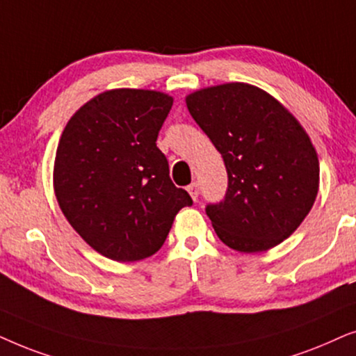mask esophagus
I'll return each mask as SVG.
<instances>
[{"label":"esophagus","instance_id":"1","mask_svg":"<svg viewBox=\"0 0 356 356\" xmlns=\"http://www.w3.org/2000/svg\"><path fill=\"white\" fill-rule=\"evenodd\" d=\"M187 192L191 193V197H192V200H197L198 198V184H191V186L187 187Z\"/></svg>","mask_w":356,"mask_h":356}]
</instances>
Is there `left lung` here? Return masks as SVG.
Wrapping results in <instances>:
<instances>
[{
	"mask_svg": "<svg viewBox=\"0 0 356 356\" xmlns=\"http://www.w3.org/2000/svg\"><path fill=\"white\" fill-rule=\"evenodd\" d=\"M186 102L226 165L225 200L207 205L218 238L245 254L290 238L319 191V159L301 123L245 83L200 89Z\"/></svg>",
	"mask_w": 356,
	"mask_h": 356,
	"instance_id": "obj_1",
	"label": "left lung"
}]
</instances>
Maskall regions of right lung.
Instances as JSON below:
<instances>
[{
  "mask_svg": "<svg viewBox=\"0 0 356 356\" xmlns=\"http://www.w3.org/2000/svg\"><path fill=\"white\" fill-rule=\"evenodd\" d=\"M172 97L148 89H112L79 107L55 156L56 200L73 229L117 262L158 252L174 218L192 198L169 177L156 146Z\"/></svg>",
  "mask_w": 356,
  "mask_h": 356,
  "instance_id": "obj_1",
  "label": "right lung"
}]
</instances>
